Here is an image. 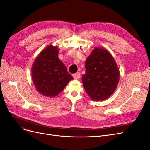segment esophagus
Returning a JSON list of instances; mask_svg holds the SVG:
<instances>
[{"label":"esophagus","mask_w":150,"mask_h":150,"mask_svg":"<svg viewBox=\"0 0 150 150\" xmlns=\"http://www.w3.org/2000/svg\"><path fill=\"white\" fill-rule=\"evenodd\" d=\"M72 76H73V78H74V79H79V78H80L81 74H80V72H76V73L72 74Z\"/></svg>","instance_id":"1"}]
</instances>
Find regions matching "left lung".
I'll use <instances>...</instances> for the list:
<instances>
[{
	"instance_id": "1",
	"label": "left lung",
	"mask_w": 150,
	"mask_h": 150,
	"mask_svg": "<svg viewBox=\"0 0 150 150\" xmlns=\"http://www.w3.org/2000/svg\"><path fill=\"white\" fill-rule=\"evenodd\" d=\"M82 81L86 92L94 101L105 100L114 93L120 79L116 62L107 50L95 48L85 62Z\"/></svg>"
}]
</instances>
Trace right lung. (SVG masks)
<instances>
[{"label":"right lung","instance_id":"obj_1","mask_svg":"<svg viewBox=\"0 0 150 150\" xmlns=\"http://www.w3.org/2000/svg\"><path fill=\"white\" fill-rule=\"evenodd\" d=\"M32 78L38 91L49 97L56 96L73 79L58 58V49L51 45L35 59L32 67Z\"/></svg>","mask_w":150,"mask_h":150}]
</instances>
